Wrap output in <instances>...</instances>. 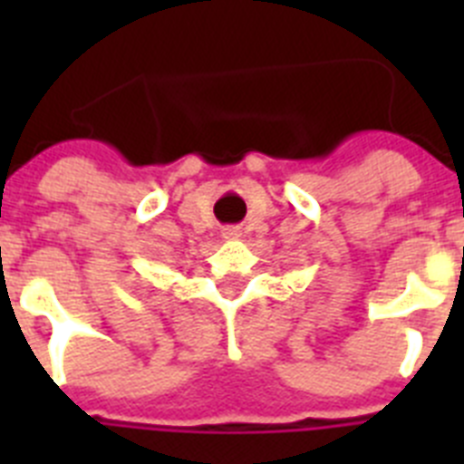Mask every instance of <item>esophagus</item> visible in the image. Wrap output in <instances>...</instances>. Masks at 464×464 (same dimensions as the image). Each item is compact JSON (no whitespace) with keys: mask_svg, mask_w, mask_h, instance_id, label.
<instances>
[{"mask_svg":"<svg viewBox=\"0 0 464 464\" xmlns=\"http://www.w3.org/2000/svg\"><path fill=\"white\" fill-rule=\"evenodd\" d=\"M241 237V229L239 227H225L223 229V239L227 241H237Z\"/></svg>","mask_w":464,"mask_h":464,"instance_id":"obj_1","label":"esophagus"}]
</instances>
